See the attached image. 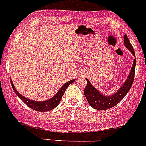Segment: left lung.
<instances>
[{
	"mask_svg": "<svg viewBox=\"0 0 146 146\" xmlns=\"http://www.w3.org/2000/svg\"><path fill=\"white\" fill-rule=\"evenodd\" d=\"M123 41H124L125 46L131 51V53L133 54L135 57V52L134 51L133 47L130 43L129 40L126 35L124 36ZM135 66H136V59L135 58L134 59L132 68H131V71L127 80L123 83V85L119 91H117L116 94H113L112 96H105L102 95L96 88H94V87H93V86L91 84V82H89L88 80L86 79L87 86H86V88L84 90V95L89 104L92 108H95L96 110H108L115 106L118 102L121 101V99L126 96V94L129 92V89L131 88V86L133 84L134 77H135Z\"/></svg>",
	"mask_w": 146,
	"mask_h": 146,
	"instance_id": "obj_1",
	"label": "left lung"
}]
</instances>
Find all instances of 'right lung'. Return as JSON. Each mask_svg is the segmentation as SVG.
Instances as JSON below:
<instances>
[{"label":"right lung","instance_id":"obj_1","mask_svg":"<svg viewBox=\"0 0 146 146\" xmlns=\"http://www.w3.org/2000/svg\"><path fill=\"white\" fill-rule=\"evenodd\" d=\"M74 80H70L68 82H66V83H65L64 86H62L61 88L59 90L58 92L54 96V97H52V99H50V100H47V101L44 102H36L33 101V100H31V99H27L25 96H22L21 94H20V93L17 92V91L15 89V86L13 85L12 82H11V86H12L13 88V90H14V91L15 92V94L17 95L18 97L20 98L23 102L26 104L27 106H28L30 108H31V109L34 110L36 111L47 112L49 111V110H51L54 109V108H56V107L58 105L60 99H61L62 96H64V92H65V91L66 90L67 88H68V86H69L71 83L74 82Z\"/></svg>","mask_w":146,"mask_h":146}]
</instances>
